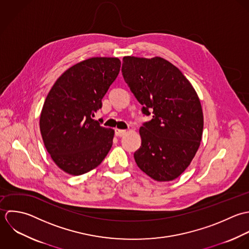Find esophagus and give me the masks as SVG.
<instances>
[{
    "instance_id": "esophagus-1",
    "label": "esophagus",
    "mask_w": 249,
    "mask_h": 249,
    "mask_svg": "<svg viewBox=\"0 0 249 249\" xmlns=\"http://www.w3.org/2000/svg\"><path fill=\"white\" fill-rule=\"evenodd\" d=\"M125 134H126V130L115 129V136H116V137H123Z\"/></svg>"
}]
</instances>
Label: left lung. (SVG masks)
I'll use <instances>...</instances> for the list:
<instances>
[{
  "instance_id": "obj_1",
  "label": "left lung",
  "mask_w": 249,
  "mask_h": 249,
  "mask_svg": "<svg viewBox=\"0 0 249 249\" xmlns=\"http://www.w3.org/2000/svg\"><path fill=\"white\" fill-rule=\"evenodd\" d=\"M121 71L143 114H153L140 129L142 146L135 160L152 179L172 181L200 145L204 120L197 93L176 66L160 56H124Z\"/></svg>"
}]
</instances>
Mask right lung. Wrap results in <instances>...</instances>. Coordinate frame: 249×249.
I'll list each match as a JSON object with an SVG mask.
<instances>
[{"label":"right lung","instance_id":"obj_1","mask_svg":"<svg viewBox=\"0 0 249 249\" xmlns=\"http://www.w3.org/2000/svg\"><path fill=\"white\" fill-rule=\"evenodd\" d=\"M120 66L117 57H91L67 69L51 89L40 114V133L64 172L82 175L94 169L111 148L114 131L93 117Z\"/></svg>","mask_w":249,"mask_h":249}]
</instances>
